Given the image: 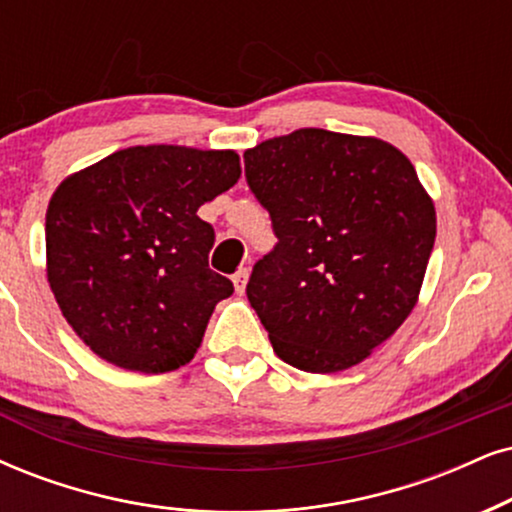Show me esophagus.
I'll return each instance as SVG.
<instances>
[{
    "label": "esophagus",
    "mask_w": 512,
    "mask_h": 512,
    "mask_svg": "<svg viewBox=\"0 0 512 512\" xmlns=\"http://www.w3.org/2000/svg\"><path fill=\"white\" fill-rule=\"evenodd\" d=\"M248 276H250V271L245 269V267H241L234 274V278H231V281H234V288H236L238 295L245 293V283H248Z\"/></svg>",
    "instance_id": "34e87169"
}]
</instances>
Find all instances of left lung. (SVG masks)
Instances as JSON below:
<instances>
[{
	"mask_svg": "<svg viewBox=\"0 0 512 512\" xmlns=\"http://www.w3.org/2000/svg\"><path fill=\"white\" fill-rule=\"evenodd\" d=\"M276 245L248 300L286 364L345 371L416 307L437 222L404 153L380 139L297 129L243 155Z\"/></svg>",
	"mask_w": 512,
	"mask_h": 512,
	"instance_id": "8db88e82",
	"label": "left lung"
}]
</instances>
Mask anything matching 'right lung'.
Wrapping results in <instances>:
<instances>
[{
    "mask_svg": "<svg viewBox=\"0 0 512 512\" xmlns=\"http://www.w3.org/2000/svg\"><path fill=\"white\" fill-rule=\"evenodd\" d=\"M241 177L234 151L134 146L73 174L47 210L49 286L73 331L120 368L189 364L234 283L208 267L200 205Z\"/></svg>",
    "mask_w": 512,
    "mask_h": 512,
    "instance_id": "obj_1",
    "label": "right lung"
}]
</instances>
